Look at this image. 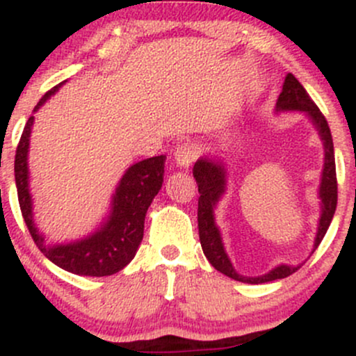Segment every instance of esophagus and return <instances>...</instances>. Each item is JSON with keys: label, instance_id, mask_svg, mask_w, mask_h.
<instances>
[{"label": "esophagus", "instance_id": "1", "mask_svg": "<svg viewBox=\"0 0 356 356\" xmlns=\"http://www.w3.org/2000/svg\"><path fill=\"white\" fill-rule=\"evenodd\" d=\"M198 156V147L193 143H183L175 151V163L179 168H188Z\"/></svg>", "mask_w": 356, "mask_h": 356}]
</instances>
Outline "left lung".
Here are the masks:
<instances>
[{"instance_id": "8db88e82", "label": "left lung", "mask_w": 356, "mask_h": 356, "mask_svg": "<svg viewBox=\"0 0 356 356\" xmlns=\"http://www.w3.org/2000/svg\"><path fill=\"white\" fill-rule=\"evenodd\" d=\"M286 110H299V112L307 113V117L311 118L317 132H319L324 146V168L319 186L321 219L314 239L316 250L321 244V241H323L324 234H326L327 227H330L332 216H334L336 204H338V181H336L332 137L327 120L292 72L285 76L284 88H282V93L277 100V112H286ZM193 177L197 179L198 193H200V198H198V234H200V244L204 254L207 256L213 268L219 270L220 273L227 275L229 278L244 282V284H266V282L280 280V278H286L289 275L296 273L300 268V265H280L277 268L270 270L268 273L259 275V277H243V275H239L234 270V266H232L227 253H225L220 231L216 225V217H213V209H216L217 202L220 200V197L225 192L224 164L212 158H200L193 166Z\"/></svg>"}]
</instances>
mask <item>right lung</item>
Returning a JSON list of instances; mask_svg holds the SVG:
<instances>
[{"label": "right lung", "mask_w": 356, "mask_h": 356, "mask_svg": "<svg viewBox=\"0 0 356 356\" xmlns=\"http://www.w3.org/2000/svg\"><path fill=\"white\" fill-rule=\"evenodd\" d=\"M60 86L63 83L47 91L33 112H37L39 106L44 105L45 100L51 98ZM32 125L33 115L26 122L15 154L18 202L30 236L42 253L59 268L86 277H106L117 273L132 261L143 241L146 212L163 185L166 156L144 159L132 164L125 171L112 197V210L108 217L93 234L70 244H47L44 234L33 222V202L29 179V144Z\"/></svg>", "instance_id": "obj_1"}]
</instances>
